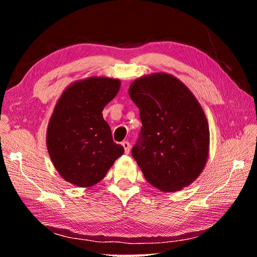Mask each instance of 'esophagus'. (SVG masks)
I'll list each match as a JSON object with an SVG mask.
<instances>
[{"label":"esophagus","mask_w":257,"mask_h":257,"mask_svg":"<svg viewBox=\"0 0 257 257\" xmlns=\"http://www.w3.org/2000/svg\"><path fill=\"white\" fill-rule=\"evenodd\" d=\"M122 146H123V149H124V153L128 154L129 152H130V143L129 142H123L122 143Z\"/></svg>","instance_id":"esophagus-1"}]
</instances>
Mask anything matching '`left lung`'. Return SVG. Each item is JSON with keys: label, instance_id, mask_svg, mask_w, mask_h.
I'll list each match as a JSON object with an SVG mask.
<instances>
[{"label": "left lung", "instance_id": "8db88e82", "mask_svg": "<svg viewBox=\"0 0 257 257\" xmlns=\"http://www.w3.org/2000/svg\"><path fill=\"white\" fill-rule=\"evenodd\" d=\"M128 93L141 112V137L132 153L145 179L165 193L189 186L210 152L208 122L197 98L165 72L138 78Z\"/></svg>", "mask_w": 257, "mask_h": 257}]
</instances>
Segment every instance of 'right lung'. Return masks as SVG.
I'll list each match as a JSON object with an SVG mask.
<instances>
[{
    "instance_id": "1",
    "label": "right lung",
    "mask_w": 257,
    "mask_h": 257,
    "mask_svg": "<svg viewBox=\"0 0 257 257\" xmlns=\"http://www.w3.org/2000/svg\"><path fill=\"white\" fill-rule=\"evenodd\" d=\"M121 81L108 77L77 80L56 102L46 132V146L56 171L77 187L101 181L124 153L113 142L102 111L118 94Z\"/></svg>"
}]
</instances>
